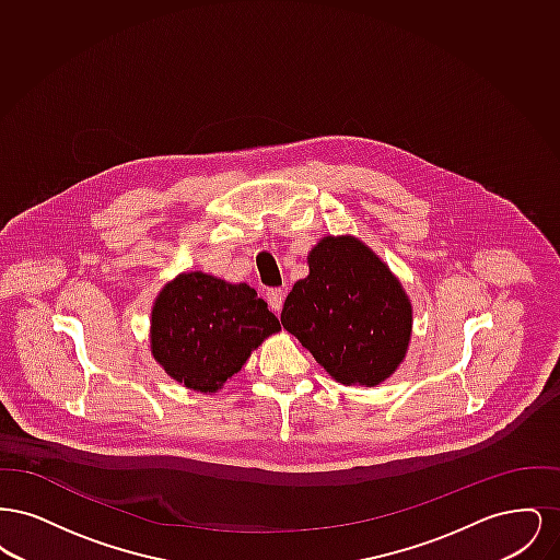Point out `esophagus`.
<instances>
[{"mask_svg": "<svg viewBox=\"0 0 560 560\" xmlns=\"http://www.w3.org/2000/svg\"><path fill=\"white\" fill-rule=\"evenodd\" d=\"M283 300H285V292H283V290H277V288H275V290H268V306H270L275 313H279V311L283 308Z\"/></svg>", "mask_w": 560, "mask_h": 560, "instance_id": "obj_1", "label": "esophagus"}]
</instances>
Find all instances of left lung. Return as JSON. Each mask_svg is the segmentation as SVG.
Here are the masks:
<instances>
[{
    "instance_id": "8db88e82",
    "label": "left lung",
    "mask_w": 560,
    "mask_h": 560,
    "mask_svg": "<svg viewBox=\"0 0 560 560\" xmlns=\"http://www.w3.org/2000/svg\"><path fill=\"white\" fill-rule=\"evenodd\" d=\"M285 298L281 323L340 384L375 386L399 368L411 304L386 265L354 237H325Z\"/></svg>"
}]
</instances>
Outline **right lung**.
Here are the masks:
<instances>
[{
	"label": "right lung",
	"mask_w": 560,
	"mask_h": 560,
	"mask_svg": "<svg viewBox=\"0 0 560 560\" xmlns=\"http://www.w3.org/2000/svg\"><path fill=\"white\" fill-rule=\"evenodd\" d=\"M279 329V319L249 285L187 272L167 283L155 300L151 350L176 382L215 393L240 372L249 352Z\"/></svg>",
	"instance_id": "right-lung-1"
}]
</instances>
